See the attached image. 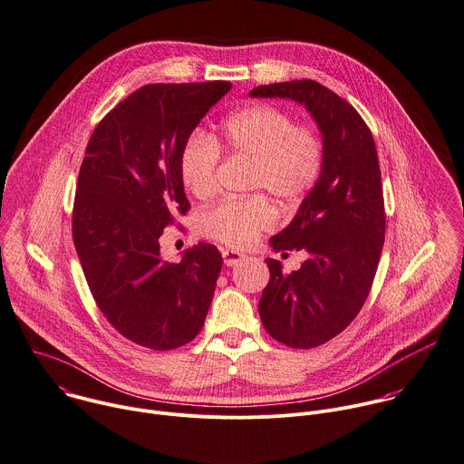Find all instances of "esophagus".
<instances>
[{"label": "esophagus", "instance_id": "obj_1", "mask_svg": "<svg viewBox=\"0 0 464 464\" xmlns=\"http://www.w3.org/2000/svg\"><path fill=\"white\" fill-rule=\"evenodd\" d=\"M222 256H224V264L226 266H235L242 258H246V255H242V253H238L235 249H222Z\"/></svg>", "mask_w": 464, "mask_h": 464}]
</instances>
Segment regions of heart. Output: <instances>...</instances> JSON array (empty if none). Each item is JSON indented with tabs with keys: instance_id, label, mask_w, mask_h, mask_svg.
Listing matches in <instances>:
<instances>
[{
	"instance_id": "heart-1",
	"label": "heart",
	"mask_w": 464,
	"mask_h": 464,
	"mask_svg": "<svg viewBox=\"0 0 464 464\" xmlns=\"http://www.w3.org/2000/svg\"><path fill=\"white\" fill-rule=\"evenodd\" d=\"M220 152L249 159L247 188L260 191L224 198L198 215V233L231 247H246L275 226L276 213L266 194L280 206H291L315 188L324 166V140L319 129L295 123L287 111L267 103L233 112L213 140L204 134L186 140L179 173L182 186L195 198H209L217 191Z\"/></svg>"
}]
</instances>
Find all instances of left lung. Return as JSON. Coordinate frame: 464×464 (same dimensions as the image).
Instances as JSON below:
<instances>
[{
  "label": "left lung",
  "instance_id": "8db88e82",
  "mask_svg": "<svg viewBox=\"0 0 464 464\" xmlns=\"http://www.w3.org/2000/svg\"><path fill=\"white\" fill-rule=\"evenodd\" d=\"M249 94L304 103L324 140L319 182L293 222L269 240L275 251L304 249L310 256L293 273L267 258L269 282L258 302L275 341L310 350L352 324L377 273L386 229L377 147L355 107L315 80L260 85Z\"/></svg>",
  "mask_w": 464,
  "mask_h": 464
}]
</instances>
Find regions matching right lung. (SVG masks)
<instances>
[{
    "instance_id": "add662e5",
    "label": "right lung",
    "mask_w": 464,
    "mask_h": 464,
    "mask_svg": "<svg viewBox=\"0 0 464 464\" xmlns=\"http://www.w3.org/2000/svg\"><path fill=\"white\" fill-rule=\"evenodd\" d=\"M229 89L220 80L143 85L100 120L85 149L74 247L103 317L149 350L191 343L215 295L220 251L198 242L168 262L159 238L191 209L179 173L182 145Z\"/></svg>"
}]
</instances>
